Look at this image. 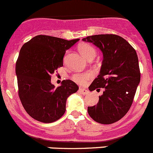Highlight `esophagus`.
<instances>
[{"mask_svg":"<svg viewBox=\"0 0 153 153\" xmlns=\"http://www.w3.org/2000/svg\"><path fill=\"white\" fill-rule=\"evenodd\" d=\"M79 91L81 93V94H88L89 93V91H88L87 89H83V88H80Z\"/></svg>","mask_w":153,"mask_h":153,"instance_id":"esophagus-1","label":"esophagus"}]
</instances>
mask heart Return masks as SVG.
Returning a JSON list of instances; mask_svg holds the SVG:
<instances>
[{"label":"heart","mask_w":153,"mask_h":153,"mask_svg":"<svg viewBox=\"0 0 153 153\" xmlns=\"http://www.w3.org/2000/svg\"><path fill=\"white\" fill-rule=\"evenodd\" d=\"M78 51L80 53L86 58V59H94L96 55V50L91 45L86 42H82L78 45ZM93 74L90 72H79V73H75L72 75V79L75 83L80 85H83L86 83L90 78H92Z\"/></svg>","instance_id":"1"}]
</instances>
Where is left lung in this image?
Segmentation results:
<instances>
[{
  "instance_id": "8db88e82",
  "label": "left lung",
  "mask_w": 153,
  "mask_h": 153,
  "mask_svg": "<svg viewBox=\"0 0 153 153\" xmlns=\"http://www.w3.org/2000/svg\"><path fill=\"white\" fill-rule=\"evenodd\" d=\"M82 40L97 46L103 55L100 75L89 87L90 91L102 88L103 94L97 105L88 107V113L97 123H114L128 113L140 83L137 54L118 35H93Z\"/></svg>"
}]
</instances>
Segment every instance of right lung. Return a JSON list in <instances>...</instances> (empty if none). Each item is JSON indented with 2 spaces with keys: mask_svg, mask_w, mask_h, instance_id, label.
<instances>
[{
  "mask_svg": "<svg viewBox=\"0 0 153 153\" xmlns=\"http://www.w3.org/2000/svg\"><path fill=\"white\" fill-rule=\"evenodd\" d=\"M79 39H64L38 35L22 45L16 62L18 94L27 113L34 120L51 123L60 119L66 111V101L78 90L71 80H64L55 88L51 75L63 67L66 51Z\"/></svg>",
  "mask_w": 153,
  "mask_h": 153,
  "instance_id": "right-lung-1",
  "label": "right lung"
}]
</instances>
